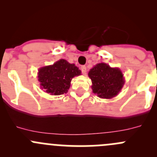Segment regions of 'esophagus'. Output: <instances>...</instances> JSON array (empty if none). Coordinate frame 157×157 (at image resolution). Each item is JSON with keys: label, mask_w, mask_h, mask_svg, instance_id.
Returning a JSON list of instances; mask_svg holds the SVG:
<instances>
[{"label": "esophagus", "mask_w": 157, "mask_h": 157, "mask_svg": "<svg viewBox=\"0 0 157 157\" xmlns=\"http://www.w3.org/2000/svg\"><path fill=\"white\" fill-rule=\"evenodd\" d=\"M80 69H81L82 73H83V74H86V66H84V65L81 66V67H80Z\"/></svg>", "instance_id": "esophagus-1"}]
</instances>
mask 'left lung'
I'll list each match as a JSON object with an SVG mask.
<instances>
[{"label":"left lung","mask_w":157,"mask_h":157,"mask_svg":"<svg viewBox=\"0 0 157 157\" xmlns=\"http://www.w3.org/2000/svg\"><path fill=\"white\" fill-rule=\"evenodd\" d=\"M92 80V90L102 99H112L118 94L124 83L123 74L117 67H111L105 63L95 65L89 71Z\"/></svg>","instance_id":"obj_1"}]
</instances>
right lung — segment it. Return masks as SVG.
<instances>
[{"mask_svg": "<svg viewBox=\"0 0 157 157\" xmlns=\"http://www.w3.org/2000/svg\"><path fill=\"white\" fill-rule=\"evenodd\" d=\"M80 70L75 64L61 59L52 65L41 67L38 80L41 88L51 95H62L67 93L73 77L80 75Z\"/></svg>", "mask_w": 157, "mask_h": 157, "instance_id": "add662e5", "label": "right lung"}]
</instances>
